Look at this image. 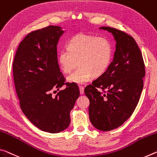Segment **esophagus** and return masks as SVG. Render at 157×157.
Here are the masks:
<instances>
[{
	"mask_svg": "<svg viewBox=\"0 0 157 157\" xmlns=\"http://www.w3.org/2000/svg\"><path fill=\"white\" fill-rule=\"evenodd\" d=\"M79 91H80V94H82H82H84V86H79Z\"/></svg>",
	"mask_w": 157,
	"mask_h": 157,
	"instance_id": "34e87169",
	"label": "esophagus"
}]
</instances>
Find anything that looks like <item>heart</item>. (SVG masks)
Listing matches in <instances>:
<instances>
[{"label": "heart", "mask_w": 157, "mask_h": 157, "mask_svg": "<svg viewBox=\"0 0 157 157\" xmlns=\"http://www.w3.org/2000/svg\"><path fill=\"white\" fill-rule=\"evenodd\" d=\"M67 49L58 54V62L63 73H70L79 64V68L68 77L69 82L84 84L94 77L107 71L113 56V47L104 38L78 34L70 40Z\"/></svg>", "instance_id": "obj_1"}]
</instances>
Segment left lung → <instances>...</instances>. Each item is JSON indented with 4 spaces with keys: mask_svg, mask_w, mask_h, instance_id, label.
Instances as JSON below:
<instances>
[{
    "mask_svg": "<svg viewBox=\"0 0 157 157\" xmlns=\"http://www.w3.org/2000/svg\"><path fill=\"white\" fill-rule=\"evenodd\" d=\"M99 29L113 34L115 51L107 71L86 86L84 93L90 101L91 124L98 130L109 131L122 125L135 110L143 89L145 70L141 52L132 37L110 27Z\"/></svg>",
    "mask_w": 157,
    "mask_h": 157,
    "instance_id": "8db88e82",
    "label": "left lung"
}]
</instances>
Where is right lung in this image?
<instances>
[{
    "instance_id": "obj_1",
    "label": "right lung",
    "mask_w": 157,
    "mask_h": 157,
    "mask_svg": "<svg viewBox=\"0 0 157 157\" xmlns=\"http://www.w3.org/2000/svg\"><path fill=\"white\" fill-rule=\"evenodd\" d=\"M64 33L58 26H49L29 33L17 48L13 77L22 112L40 130L51 133L68 127L70 113L79 96L75 83H65L57 60V44ZM64 84L67 87L55 97Z\"/></svg>"
}]
</instances>
